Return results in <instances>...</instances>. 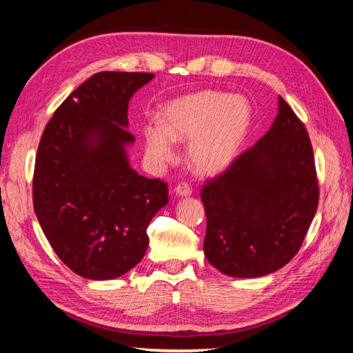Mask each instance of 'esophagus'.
Listing matches in <instances>:
<instances>
[{"label":"esophagus","mask_w":353,"mask_h":353,"mask_svg":"<svg viewBox=\"0 0 353 353\" xmlns=\"http://www.w3.org/2000/svg\"><path fill=\"white\" fill-rule=\"evenodd\" d=\"M174 192L179 197H186V196L191 194L192 190H191V186L188 183H179L174 188Z\"/></svg>","instance_id":"34e87169"}]
</instances>
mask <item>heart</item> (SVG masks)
Masks as SVG:
<instances>
[{
    "mask_svg": "<svg viewBox=\"0 0 353 353\" xmlns=\"http://www.w3.org/2000/svg\"><path fill=\"white\" fill-rule=\"evenodd\" d=\"M252 123L246 98L202 90L170 101L161 122L143 127L145 157L162 167L174 157V141H188V161L200 174H217L230 167Z\"/></svg>",
    "mask_w": 353,
    "mask_h": 353,
    "instance_id": "1",
    "label": "heart"
}]
</instances>
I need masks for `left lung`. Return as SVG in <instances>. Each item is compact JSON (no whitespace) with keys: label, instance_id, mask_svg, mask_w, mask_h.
Masks as SVG:
<instances>
[{"label":"left lung","instance_id":"8db88e82","mask_svg":"<svg viewBox=\"0 0 353 353\" xmlns=\"http://www.w3.org/2000/svg\"><path fill=\"white\" fill-rule=\"evenodd\" d=\"M319 196L306 127L280 96L268 133L200 190L206 259L230 277L279 271L301 248Z\"/></svg>","mask_w":353,"mask_h":353}]
</instances>
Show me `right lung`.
Returning a JSON list of instances; mask_svg holds the SVG:
<instances>
[{
  "mask_svg": "<svg viewBox=\"0 0 353 353\" xmlns=\"http://www.w3.org/2000/svg\"><path fill=\"white\" fill-rule=\"evenodd\" d=\"M153 73L99 72L72 92L44 128L33 172V208L62 263L112 280L148 248L147 228L168 203L167 183L130 167L128 102Z\"/></svg>",
  "mask_w": 353,
  "mask_h": 353,
  "instance_id": "add662e5",
  "label": "right lung"
}]
</instances>
